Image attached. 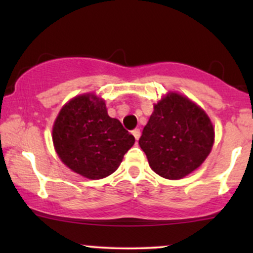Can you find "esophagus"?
Here are the masks:
<instances>
[{"mask_svg":"<svg viewBox=\"0 0 253 253\" xmlns=\"http://www.w3.org/2000/svg\"><path fill=\"white\" fill-rule=\"evenodd\" d=\"M132 134L134 135L135 140H139V138H140V129H138V128L133 129V130H132Z\"/></svg>","mask_w":253,"mask_h":253,"instance_id":"1","label":"esophagus"}]
</instances>
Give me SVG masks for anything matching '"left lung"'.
<instances>
[{
    "mask_svg": "<svg viewBox=\"0 0 253 253\" xmlns=\"http://www.w3.org/2000/svg\"><path fill=\"white\" fill-rule=\"evenodd\" d=\"M215 132L207 113L189 97L168 91L153 104L139 145L150 168L167 179H181L210 156Z\"/></svg>",
    "mask_w": 253,
    "mask_h": 253,
    "instance_id": "1",
    "label": "left lung"
}]
</instances>
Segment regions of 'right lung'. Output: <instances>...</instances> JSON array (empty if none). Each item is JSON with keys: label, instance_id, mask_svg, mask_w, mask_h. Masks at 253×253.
Segmentation results:
<instances>
[{"label": "right lung", "instance_id": "obj_1", "mask_svg": "<svg viewBox=\"0 0 253 253\" xmlns=\"http://www.w3.org/2000/svg\"><path fill=\"white\" fill-rule=\"evenodd\" d=\"M52 141L60 161L71 171L101 179L117 171L135 139L118 119L109 117L102 97L85 92L72 97L59 110Z\"/></svg>", "mask_w": 253, "mask_h": 253}]
</instances>
